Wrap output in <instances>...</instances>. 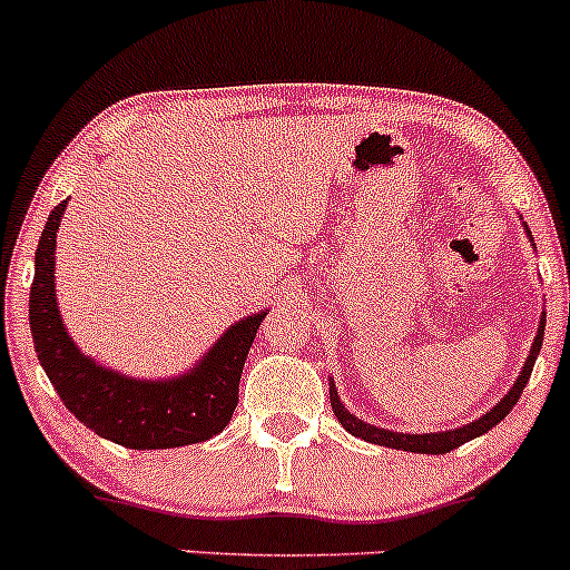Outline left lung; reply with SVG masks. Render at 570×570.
<instances>
[{
  "label": "left lung",
  "instance_id": "left-lung-1",
  "mask_svg": "<svg viewBox=\"0 0 570 570\" xmlns=\"http://www.w3.org/2000/svg\"><path fill=\"white\" fill-rule=\"evenodd\" d=\"M520 220H522V217H520ZM522 226H525L528 239L533 242V234H530V228H528L525 220H522ZM543 325H547V312H541L539 331H535L533 344H530V353L525 357V363H522V371H520V374H517V382L507 390V395H503V399L498 401L495 406L488 409V412H484L482 417L471 420V423H465V425H460V428H452V431H433V433H409L406 431V433H401V431H390V428L371 425V423H366V420L355 417V414L350 412L347 406H344V401L338 399V390L334 385V376H328L331 406H334V414L338 417V423L344 425V431H350L357 439L371 441V444H380V446H390V450L420 452V455H444V452L458 450V446L465 444V441H471V439L482 436V433H488L490 428H495L503 417H507L511 409H514L517 399H520V393L528 385L530 371H533V366H535V357H539V353H541Z\"/></svg>",
  "mask_w": 570,
  "mask_h": 570
}]
</instances>
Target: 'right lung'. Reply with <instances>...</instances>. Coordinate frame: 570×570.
Masks as SVG:
<instances>
[{
    "instance_id": "1",
    "label": "right lung",
    "mask_w": 570,
    "mask_h": 570,
    "mask_svg": "<svg viewBox=\"0 0 570 570\" xmlns=\"http://www.w3.org/2000/svg\"><path fill=\"white\" fill-rule=\"evenodd\" d=\"M63 209L67 202H61L45 223L29 293V325L37 357L63 406L96 436L129 450H169L213 439L232 420L239 401L242 368L268 309L228 325L213 347L183 374L139 380L101 366L69 336L56 298V234Z\"/></svg>"
}]
</instances>
